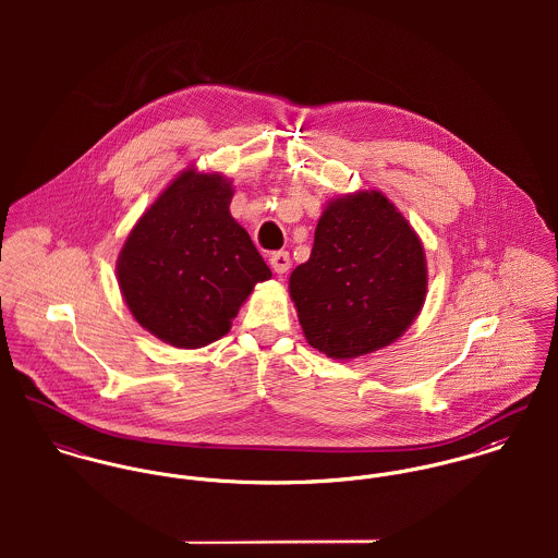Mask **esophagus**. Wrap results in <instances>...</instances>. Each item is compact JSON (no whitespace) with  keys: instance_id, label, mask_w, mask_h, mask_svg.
<instances>
[{"instance_id":"obj_1","label":"esophagus","mask_w":558,"mask_h":558,"mask_svg":"<svg viewBox=\"0 0 558 558\" xmlns=\"http://www.w3.org/2000/svg\"><path fill=\"white\" fill-rule=\"evenodd\" d=\"M268 262H270V268H272L277 275H286V272L290 270V264H292L288 251H275V253H270Z\"/></svg>"}]
</instances>
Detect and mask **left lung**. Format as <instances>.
Listing matches in <instances>:
<instances>
[{
    "label": "left lung",
    "instance_id": "left-lung-1",
    "mask_svg": "<svg viewBox=\"0 0 558 558\" xmlns=\"http://www.w3.org/2000/svg\"><path fill=\"white\" fill-rule=\"evenodd\" d=\"M427 294L423 244L380 191L326 204L312 255L290 275V296L312 348L356 359L399 339Z\"/></svg>",
    "mask_w": 558,
    "mask_h": 558
}]
</instances>
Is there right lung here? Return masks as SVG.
<instances>
[{"label":"right lung","instance_id":"right-lung-1","mask_svg":"<svg viewBox=\"0 0 558 558\" xmlns=\"http://www.w3.org/2000/svg\"><path fill=\"white\" fill-rule=\"evenodd\" d=\"M232 182L184 169L142 215L116 272L126 307L175 348H204L230 332L255 283L272 277L230 215Z\"/></svg>","mask_w":558,"mask_h":558}]
</instances>
